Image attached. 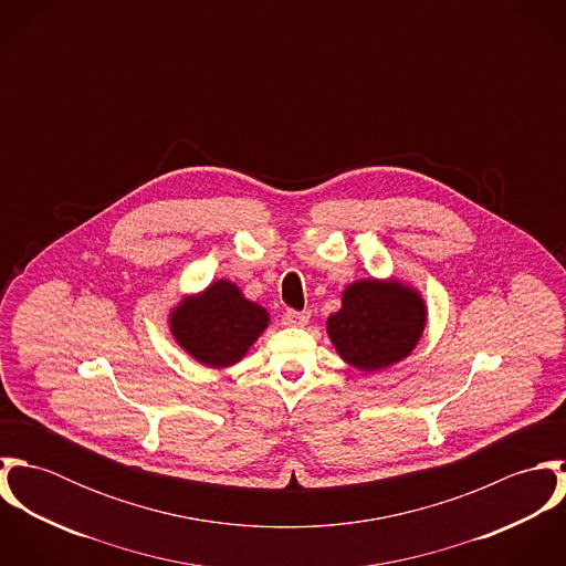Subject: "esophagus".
<instances>
[{
  "mask_svg": "<svg viewBox=\"0 0 566 566\" xmlns=\"http://www.w3.org/2000/svg\"><path fill=\"white\" fill-rule=\"evenodd\" d=\"M310 323V312H296V310H287L285 312V324L290 326H305Z\"/></svg>",
  "mask_w": 566,
  "mask_h": 566,
  "instance_id": "obj_1",
  "label": "esophagus"
}]
</instances>
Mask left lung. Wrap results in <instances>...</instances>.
Masks as SVG:
<instances>
[{"label": "left lung", "mask_w": 566, "mask_h": 566, "mask_svg": "<svg viewBox=\"0 0 566 566\" xmlns=\"http://www.w3.org/2000/svg\"><path fill=\"white\" fill-rule=\"evenodd\" d=\"M422 298L401 283L359 281L346 287L326 331L342 359L379 370L407 357L424 328Z\"/></svg>", "instance_id": "8db88e82"}]
</instances>
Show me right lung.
Listing matches in <instances>:
<instances>
[{
	"label": "right lung",
	"mask_w": 566,
	"mask_h": 566,
	"mask_svg": "<svg viewBox=\"0 0 566 566\" xmlns=\"http://www.w3.org/2000/svg\"><path fill=\"white\" fill-rule=\"evenodd\" d=\"M265 326L268 312L245 301L238 285L229 281H216L205 294L182 301L171 314L176 342L213 368L240 361Z\"/></svg>",
	"instance_id": "1"
}]
</instances>
